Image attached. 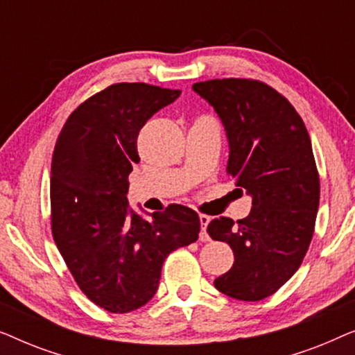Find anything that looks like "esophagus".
<instances>
[{
	"label": "esophagus",
	"mask_w": 355,
	"mask_h": 355,
	"mask_svg": "<svg viewBox=\"0 0 355 355\" xmlns=\"http://www.w3.org/2000/svg\"><path fill=\"white\" fill-rule=\"evenodd\" d=\"M208 223H210V216L200 215V225H202V230H200V241H203V242L210 241V236H208V232H207Z\"/></svg>",
	"instance_id": "1"
}]
</instances>
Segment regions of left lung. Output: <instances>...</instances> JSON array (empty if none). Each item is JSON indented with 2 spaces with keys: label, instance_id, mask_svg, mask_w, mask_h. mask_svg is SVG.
I'll return each instance as SVG.
<instances>
[{
  "label": "left lung",
  "instance_id": "obj_1",
  "mask_svg": "<svg viewBox=\"0 0 355 355\" xmlns=\"http://www.w3.org/2000/svg\"><path fill=\"white\" fill-rule=\"evenodd\" d=\"M192 89L220 116L230 142L226 173L252 197L249 216L237 223L220 216L207 227L234 252L215 288L257 302L297 271L312 241L320 202L312 142L294 106L263 82L231 77Z\"/></svg>",
  "mask_w": 355,
  "mask_h": 355
}]
</instances>
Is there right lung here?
Listing matches in <instances>:
<instances>
[{
	"label": "right lung",
	"instance_id": "add662e5",
	"mask_svg": "<svg viewBox=\"0 0 355 355\" xmlns=\"http://www.w3.org/2000/svg\"><path fill=\"white\" fill-rule=\"evenodd\" d=\"M181 90L144 82L106 87L77 106L58 135L51 162V232L77 286L111 313L153 297L166 257L198 239L191 208L168 205L145 220L125 193L139 163L137 135Z\"/></svg>",
	"mask_w": 355,
	"mask_h": 355
}]
</instances>
